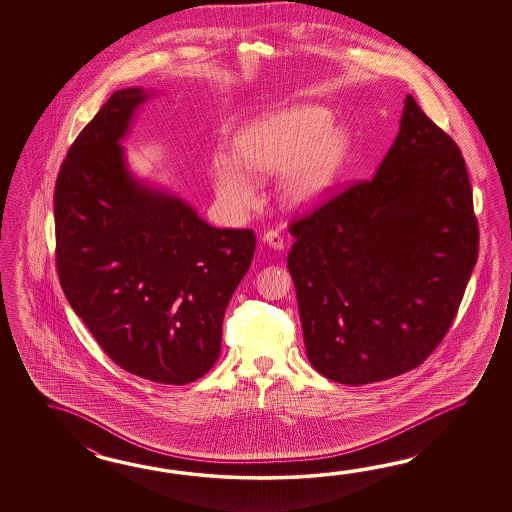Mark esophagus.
<instances>
[{"label":"esophagus","mask_w":512,"mask_h":512,"mask_svg":"<svg viewBox=\"0 0 512 512\" xmlns=\"http://www.w3.org/2000/svg\"><path fill=\"white\" fill-rule=\"evenodd\" d=\"M263 241L272 247V249H276V251H282L283 249V238L282 234L278 232V230H267L265 234H263Z\"/></svg>","instance_id":"34e87169"}]
</instances>
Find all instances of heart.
Listing matches in <instances>:
<instances>
[{
  "mask_svg": "<svg viewBox=\"0 0 512 512\" xmlns=\"http://www.w3.org/2000/svg\"><path fill=\"white\" fill-rule=\"evenodd\" d=\"M331 119L329 109L315 104L267 113L236 135L234 150L252 174H274L283 167L278 179L283 203L304 207L326 192L348 152L346 131ZM212 177L221 203L230 210L256 205V185L234 159L216 155Z\"/></svg>",
  "mask_w": 512,
  "mask_h": 512,
  "instance_id": "heart-1",
  "label": "heart"
}]
</instances>
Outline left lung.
Returning <instances> with one entry per match:
<instances>
[{"label":"left lung","instance_id":"8db88e82","mask_svg":"<svg viewBox=\"0 0 512 512\" xmlns=\"http://www.w3.org/2000/svg\"><path fill=\"white\" fill-rule=\"evenodd\" d=\"M289 232L307 359L349 386L423 364L478 260L467 164L412 95L379 170L333 192Z\"/></svg>","mask_w":512,"mask_h":512}]
</instances>
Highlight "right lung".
I'll list each match as a JSON object with an SVG mask.
<instances>
[{
	"label": "right lung",
	"instance_id": "1",
	"mask_svg": "<svg viewBox=\"0 0 512 512\" xmlns=\"http://www.w3.org/2000/svg\"><path fill=\"white\" fill-rule=\"evenodd\" d=\"M148 97L142 87L115 91L71 144L56 177V272L109 359L181 386L218 360L225 309L256 236L210 227L128 172L119 142Z\"/></svg>",
	"mask_w": 512,
	"mask_h": 512
}]
</instances>
